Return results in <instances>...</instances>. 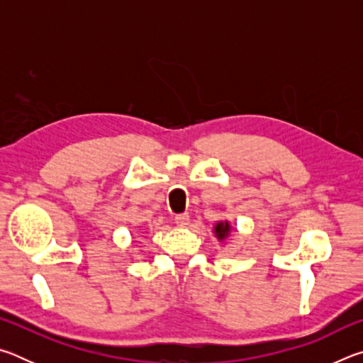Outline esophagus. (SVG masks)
Wrapping results in <instances>:
<instances>
[{"instance_id":"obj_1","label":"esophagus","mask_w":363,"mask_h":363,"mask_svg":"<svg viewBox=\"0 0 363 363\" xmlns=\"http://www.w3.org/2000/svg\"><path fill=\"white\" fill-rule=\"evenodd\" d=\"M174 223H176L177 225H181V227L187 225V224H189V214H187V213L176 214V216H174Z\"/></svg>"}]
</instances>
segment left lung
Wrapping results in <instances>:
<instances>
[{
	"mask_svg": "<svg viewBox=\"0 0 363 363\" xmlns=\"http://www.w3.org/2000/svg\"><path fill=\"white\" fill-rule=\"evenodd\" d=\"M229 232H230L229 223H218L216 227H214V233H216L219 240H224V238L229 235Z\"/></svg>",
	"mask_w": 363,
	"mask_h": 363,
	"instance_id": "left-lung-1",
	"label": "left lung"
}]
</instances>
